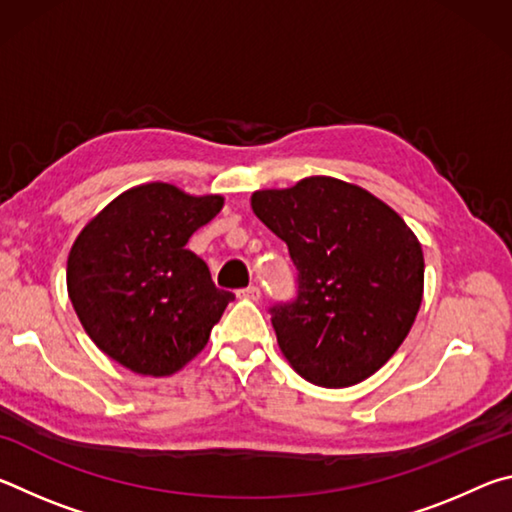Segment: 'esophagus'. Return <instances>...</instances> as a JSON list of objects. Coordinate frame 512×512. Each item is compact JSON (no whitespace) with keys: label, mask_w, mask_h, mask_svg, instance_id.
I'll return each instance as SVG.
<instances>
[{"label":"esophagus","mask_w":512,"mask_h":512,"mask_svg":"<svg viewBox=\"0 0 512 512\" xmlns=\"http://www.w3.org/2000/svg\"><path fill=\"white\" fill-rule=\"evenodd\" d=\"M239 298H248V300H259V296H262V289L257 287V284H250V287H246V289H241L239 293H237Z\"/></svg>","instance_id":"esophagus-1"}]
</instances>
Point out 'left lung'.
Wrapping results in <instances>:
<instances>
[{
    "instance_id": "8db88e82",
    "label": "left lung",
    "mask_w": 512,
    "mask_h": 512,
    "mask_svg": "<svg viewBox=\"0 0 512 512\" xmlns=\"http://www.w3.org/2000/svg\"><path fill=\"white\" fill-rule=\"evenodd\" d=\"M253 212L298 271L296 298L268 307L284 357L316 386L368 379L422 302L424 257L409 225L366 189L327 176L255 192Z\"/></svg>"
}]
</instances>
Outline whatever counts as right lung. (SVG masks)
Here are the masks:
<instances>
[{
    "label": "right lung",
    "mask_w": 512,
    "mask_h": 512,
    "mask_svg": "<svg viewBox=\"0 0 512 512\" xmlns=\"http://www.w3.org/2000/svg\"><path fill=\"white\" fill-rule=\"evenodd\" d=\"M223 207L167 183L128 189L85 225L67 291L101 352L140 375H173L205 348L235 293L216 289L189 237Z\"/></svg>",
    "instance_id": "add662e5"
}]
</instances>
